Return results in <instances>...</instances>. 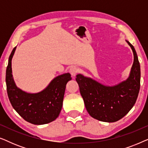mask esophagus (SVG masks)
I'll use <instances>...</instances> for the list:
<instances>
[{
	"label": "esophagus",
	"mask_w": 148,
	"mask_h": 148,
	"mask_svg": "<svg viewBox=\"0 0 148 148\" xmlns=\"http://www.w3.org/2000/svg\"><path fill=\"white\" fill-rule=\"evenodd\" d=\"M70 73L72 75V76H75L79 72V69L76 66H73L70 69Z\"/></svg>",
	"instance_id": "obj_1"
}]
</instances>
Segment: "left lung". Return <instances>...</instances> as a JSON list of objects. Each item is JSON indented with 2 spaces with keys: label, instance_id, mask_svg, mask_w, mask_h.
Wrapping results in <instances>:
<instances>
[{
  "label": "left lung",
  "instance_id": "left-lung-1",
  "mask_svg": "<svg viewBox=\"0 0 148 148\" xmlns=\"http://www.w3.org/2000/svg\"><path fill=\"white\" fill-rule=\"evenodd\" d=\"M127 42L133 50L134 61L130 76L126 81L108 87L80 74L75 79L87 111L98 121L113 123L120 120L130 111L137 100L140 89V64L134 47Z\"/></svg>",
  "mask_w": 148,
  "mask_h": 148
}]
</instances>
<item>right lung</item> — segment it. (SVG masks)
I'll use <instances>...</instances> for the list:
<instances>
[{"mask_svg":"<svg viewBox=\"0 0 148 148\" xmlns=\"http://www.w3.org/2000/svg\"><path fill=\"white\" fill-rule=\"evenodd\" d=\"M16 46L9 56L6 70L8 97L12 106L27 122L34 125L47 124L55 120L62 106L66 84L71 79L69 73L54 78L47 88L38 94H27L17 88L11 70V60Z\"/></svg>","mask_w":148,"mask_h":148,"instance_id":"obj_1","label":"right lung"}]
</instances>
